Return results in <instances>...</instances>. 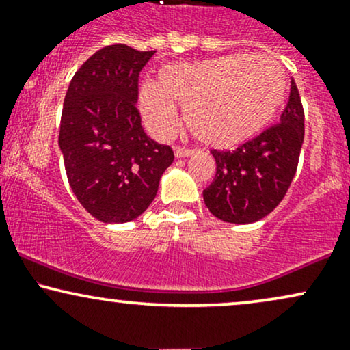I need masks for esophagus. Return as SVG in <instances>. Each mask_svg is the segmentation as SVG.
Instances as JSON below:
<instances>
[{"instance_id":"obj_1","label":"esophagus","mask_w":350,"mask_h":350,"mask_svg":"<svg viewBox=\"0 0 350 350\" xmlns=\"http://www.w3.org/2000/svg\"><path fill=\"white\" fill-rule=\"evenodd\" d=\"M196 150H192V148H187V146H176L174 148V154L176 158H187V156L194 154Z\"/></svg>"}]
</instances>
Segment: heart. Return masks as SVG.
Returning a JSON list of instances; mask_svg holds the SVG:
<instances>
[{
    "label": "heart",
    "instance_id": "heart-1",
    "mask_svg": "<svg viewBox=\"0 0 350 350\" xmlns=\"http://www.w3.org/2000/svg\"><path fill=\"white\" fill-rule=\"evenodd\" d=\"M286 92V72L271 55L230 54L202 62L167 64L154 83L139 87V110L156 136L178 126L174 105L184 107L187 128L199 142L234 148L263 131Z\"/></svg>",
    "mask_w": 350,
    "mask_h": 350
}]
</instances>
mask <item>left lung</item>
I'll use <instances>...</instances> for the list:
<instances>
[{
	"instance_id": "obj_1",
	"label": "left lung",
	"mask_w": 350,
	"mask_h": 350,
	"mask_svg": "<svg viewBox=\"0 0 350 350\" xmlns=\"http://www.w3.org/2000/svg\"><path fill=\"white\" fill-rule=\"evenodd\" d=\"M303 139L304 110L291 79L290 98L280 123L234 151H211L217 166L214 180L204 189L208 211L230 224H252L267 217L291 186Z\"/></svg>"
}]
</instances>
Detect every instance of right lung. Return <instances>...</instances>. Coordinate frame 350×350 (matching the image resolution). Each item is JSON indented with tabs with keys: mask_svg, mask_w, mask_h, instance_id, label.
I'll use <instances>...</instances> for the list:
<instances>
[{
	"mask_svg": "<svg viewBox=\"0 0 350 350\" xmlns=\"http://www.w3.org/2000/svg\"><path fill=\"white\" fill-rule=\"evenodd\" d=\"M154 52L124 44L103 47L67 88L59 146L75 198L100 222L142 215L174 161L171 146L144 133L136 108L139 72Z\"/></svg>",
	"mask_w": 350,
	"mask_h": 350,
	"instance_id": "obj_1",
	"label": "right lung"
}]
</instances>
